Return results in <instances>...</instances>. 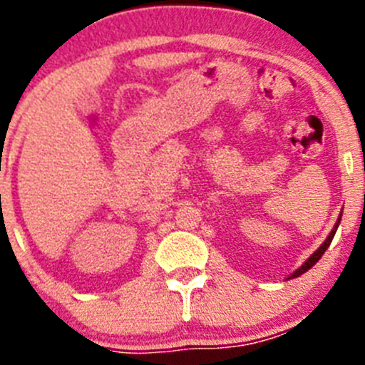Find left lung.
I'll list each match as a JSON object with an SVG mask.
<instances>
[{"mask_svg": "<svg viewBox=\"0 0 365 365\" xmlns=\"http://www.w3.org/2000/svg\"><path fill=\"white\" fill-rule=\"evenodd\" d=\"M340 219H341V214H340V217H338V221H336V225H334V228H333V230H331V234L327 235V240H325L324 243L320 245V248H318V250H316V252L312 254V256L309 257V259L305 261V263H303V265L299 267L298 270H296V272H292L291 276H289V279H291V278H298V276H302L303 272H307V270L311 269V267H314V265H316V261H318V259H320L322 256H324V252H325V250H327V248H329V245H331V241H333L334 234H336L338 225H340Z\"/></svg>", "mask_w": 365, "mask_h": 365, "instance_id": "1", "label": "left lung"}]
</instances>
